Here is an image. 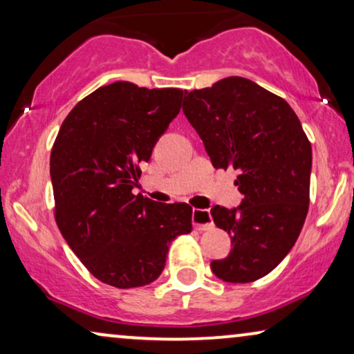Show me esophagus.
<instances>
[{
    "label": "esophagus",
    "mask_w": 354,
    "mask_h": 354,
    "mask_svg": "<svg viewBox=\"0 0 354 354\" xmlns=\"http://www.w3.org/2000/svg\"><path fill=\"white\" fill-rule=\"evenodd\" d=\"M192 221H193V227H195L196 230H209L211 227L214 225L209 211L206 209H193Z\"/></svg>",
    "instance_id": "1"
}]
</instances>
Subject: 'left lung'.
Segmentation results:
<instances>
[{
    "instance_id": "obj_1",
    "label": "left lung",
    "mask_w": 354,
    "mask_h": 354,
    "mask_svg": "<svg viewBox=\"0 0 354 354\" xmlns=\"http://www.w3.org/2000/svg\"><path fill=\"white\" fill-rule=\"evenodd\" d=\"M183 114L205 143L212 166L239 171L243 201L214 206L211 216L230 235V254L211 263L224 282H254L293 248L309 207L311 142L280 96L243 77L185 91Z\"/></svg>"
}]
</instances>
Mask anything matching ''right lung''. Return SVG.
Returning <instances> with one entry per match:
<instances>
[{"instance_id":"1","label":"right lung","mask_w":354,"mask_h":354,"mask_svg":"<svg viewBox=\"0 0 354 354\" xmlns=\"http://www.w3.org/2000/svg\"><path fill=\"white\" fill-rule=\"evenodd\" d=\"M180 88L100 86L74 106L53 143L55 219L88 272L115 288L151 283L169 246L192 232L187 203L133 195L140 162L180 111Z\"/></svg>"}]
</instances>
